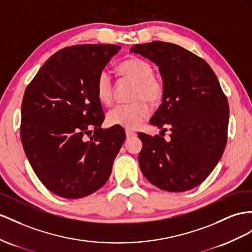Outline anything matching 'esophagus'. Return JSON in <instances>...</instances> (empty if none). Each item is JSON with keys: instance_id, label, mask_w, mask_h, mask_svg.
<instances>
[{"instance_id": "1", "label": "esophagus", "mask_w": 252, "mask_h": 252, "mask_svg": "<svg viewBox=\"0 0 252 252\" xmlns=\"http://www.w3.org/2000/svg\"><path fill=\"white\" fill-rule=\"evenodd\" d=\"M126 137H133V136H136V133L131 131V130H126Z\"/></svg>"}]
</instances>
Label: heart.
<instances>
[{"label": "heart", "mask_w": 252, "mask_h": 252, "mask_svg": "<svg viewBox=\"0 0 252 252\" xmlns=\"http://www.w3.org/2000/svg\"><path fill=\"white\" fill-rule=\"evenodd\" d=\"M119 73L135 83L133 99L135 101L126 104H117L107 112V122L112 126L126 128L137 127L151 113L148 101L158 103L164 94V84L158 76L153 75L151 64L138 57H131L122 62ZM95 92L103 104L111 103L113 98V81L106 69L101 70L95 80Z\"/></svg>", "instance_id": "1"}]
</instances>
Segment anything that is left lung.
Listing matches in <instances>:
<instances>
[{"instance_id": "left-lung-1", "label": "left lung", "mask_w": 252, "mask_h": 252, "mask_svg": "<svg viewBox=\"0 0 252 252\" xmlns=\"http://www.w3.org/2000/svg\"><path fill=\"white\" fill-rule=\"evenodd\" d=\"M130 52L158 67L164 94L150 124L171 131L169 141L159 135L138 134L143 143L140 170L160 189L189 190L209 177L224 151L227 96L208 63L178 44L152 41L135 44Z\"/></svg>"}]
</instances>
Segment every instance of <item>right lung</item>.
Instances as JSON below:
<instances>
[{"mask_svg":"<svg viewBox=\"0 0 252 252\" xmlns=\"http://www.w3.org/2000/svg\"><path fill=\"white\" fill-rule=\"evenodd\" d=\"M121 47L79 44L60 50L25 89L20 135L32 168L55 195L77 199L104 185L126 139L120 126L102 128L95 80ZM94 134L89 140L86 135Z\"/></svg>","mask_w":252,"mask_h":252,"instance_id":"add662e5","label":"right lung"}]
</instances>
